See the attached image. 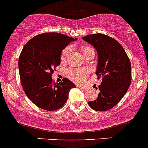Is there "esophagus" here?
Masks as SVG:
<instances>
[{
  "label": "esophagus",
  "instance_id": "obj_1",
  "mask_svg": "<svg viewBox=\"0 0 148 148\" xmlns=\"http://www.w3.org/2000/svg\"><path fill=\"white\" fill-rule=\"evenodd\" d=\"M77 87H78V88H80V89L83 90V91H86V90L87 89V88H86V87H85V86H78Z\"/></svg>",
  "mask_w": 148,
  "mask_h": 148
}]
</instances>
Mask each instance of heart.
Returning a JSON list of instances; mask_svg holds the SVG:
<instances>
[{"label": "heart", "instance_id": "heart-1", "mask_svg": "<svg viewBox=\"0 0 148 148\" xmlns=\"http://www.w3.org/2000/svg\"><path fill=\"white\" fill-rule=\"evenodd\" d=\"M80 51L84 56H87L91 53H95V51L91 46L89 45H82L80 47ZM70 52V47H67L62 50L60 56V60L62 62H64L66 60V57ZM89 74V71L87 69H69L67 71V77L72 81L74 82H82L87 77Z\"/></svg>", "mask_w": 148, "mask_h": 148}]
</instances>
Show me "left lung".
Returning <instances> with one entry per match:
<instances>
[{
	"instance_id": "left-lung-1",
	"label": "left lung",
	"mask_w": 148,
	"mask_h": 148,
	"mask_svg": "<svg viewBox=\"0 0 148 148\" xmlns=\"http://www.w3.org/2000/svg\"><path fill=\"white\" fill-rule=\"evenodd\" d=\"M83 39L97 50L96 74L97 79L102 78L98 97L88 105L95 111H107L116 106L127 92L132 79L130 61L121 44L112 37L97 33Z\"/></svg>"
}]
</instances>
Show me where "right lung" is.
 <instances>
[{"label":"right lung","instance_id":"right-lung-1","mask_svg":"<svg viewBox=\"0 0 148 148\" xmlns=\"http://www.w3.org/2000/svg\"><path fill=\"white\" fill-rule=\"evenodd\" d=\"M77 38L59 33H41L28 41L18 60L21 83L32 102L47 111L62 108L75 85L64 78L61 83L53 81V69L60 64L62 51Z\"/></svg>","mask_w":148,"mask_h":148}]
</instances>
